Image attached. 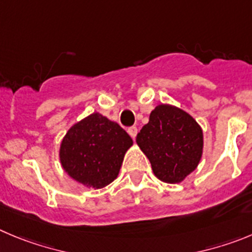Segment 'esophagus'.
Wrapping results in <instances>:
<instances>
[{"mask_svg": "<svg viewBox=\"0 0 252 252\" xmlns=\"http://www.w3.org/2000/svg\"><path fill=\"white\" fill-rule=\"evenodd\" d=\"M128 133L133 139H135V137H137L138 134V128L137 126H130V128H128Z\"/></svg>", "mask_w": 252, "mask_h": 252, "instance_id": "1", "label": "esophagus"}]
</instances>
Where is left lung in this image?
I'll return each mask as SVG.
<instances>
[{
    "label": "left lung",
    "instance_id": "8db88e82",
    "mask_svg": "<svg viewBox=\"0 0 252 252\" xmlns=\"http://www.w3.org/2000/svg\"><path fill=\"white\" fill-rule=\"evenodd\" d=\"M137 144L161 182L180 183L195 170L203 154V130L191 115L179 108H155L137 135Z\"/></svg>",
    "mask_w": 252,
    "mask_h": 252
}]
</instances>
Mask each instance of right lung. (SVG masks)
I'll return each mask as SVG.
<instances>
[{
    "mask_svg": "<svg viewBox=\"0 0 252 252\" xmlns=\"http://www.w3.org/2000/svg\"><path fill=\"white\" fill-rule=\"evenodd\" d=\"M131 144V138L119 124L93 113L65 134L61 144V163L76 182L100 189L118 176Z\"/></svg>",
    "mask_w": 252,
    "mask_h": 252,
    "instance_id": "1",
    "label": "right lung"
}]
</instances>
